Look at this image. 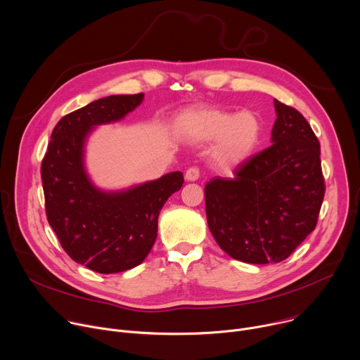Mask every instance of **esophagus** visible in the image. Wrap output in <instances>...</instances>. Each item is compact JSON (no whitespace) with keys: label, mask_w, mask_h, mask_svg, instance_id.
Returning <instances> with one entry per match:
<instances>
[{"label":"esophagus","mask_w":360,"mask_h":360,"mask_svg":"<svg viewBox=\"0 0 360 360\" xmlns=\"http://www.w3.org/2000/svg\"><path fill=\"white\" fill-rule=\"evenodd\" d=\"M198 177H200V170L197 167H190L186 172V180L187 181H195V180H198Z\"/></svg>","instance_id":"1"}]
</instances>
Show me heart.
I'll return each mask as SVG.
<instances>
[{
    "mask_svg": "<svg viewBox=\"0 0 360 360\" xmlns=\"http://www.w3.org/2000/svg\"><path fill=\"white\" fill-rule=\"evenodd\" d=\"M179 133L190 143H208L215 138L212 159L220 167H236L251 156L262 134L259 117L250 110L240 113L219 108H198L183 113Z\"/></svg>",
    "mask_w": 360,
    "mask_h": 360,
    "instance_id": "b5f03b06",
    "label": "heart"
}]
</instances>
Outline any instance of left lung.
I'll list each match as a JSON object with an SVG mask.
<instances>
[{"label": "left lung", "instance_id": "obj_1", "mask_svg": "<svg viewBox=\"0 0 360 360\" xmlns=\"http://www.w3.org/2000/svg\"><path fill=\"white\" fill-rule=\"evenodd\" d=\"M272 145L204 188L208 229L220 248L248 264L288 258L315 230L325 194L321 146L305 117L274 99Z\"/></svg>", "mask_w": 360, "mask_h": 360}]
</instances>
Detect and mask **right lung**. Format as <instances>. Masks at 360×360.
Returning a JSON list of instances; mask_svg holds the SVG:
<instances>
[{
  "mask_svg": "<svg viewBox=\"0 0 360 360\" xmlns=\"http://www.w3.org/2000/svg\"><path fill=\"white\" fill-rule=\"evenodd\" d=\"M145 95H112L63 116L51 134L41 177L46 219L65 252L99 274L141 264L158 237L167 198L184 183L181 172L124 190L98 188L85 167V146L96 126L122 120Z\"/></svg>",
  "mask_w": 360,
  "mask_h": 360,
  "instance_id": "1",
  "label": "right lung"
}]
</instances>
